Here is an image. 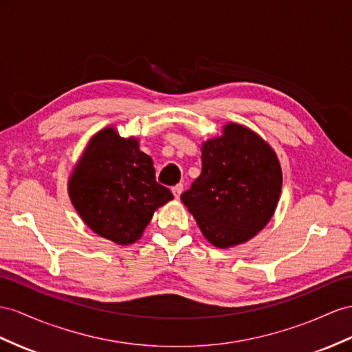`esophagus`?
<instances>
[{
  "instance_id": "obj_1",
  "label": "esophagus",
  "mask_w": 352,
  "mask_h": 352,
  "mask_svg": "<svg viewBox=\"0 0 352 352\" xmlns=\"http://www.w3.org/2000/svg\"><path fill=\"white\" fill-rule=\"evenodd\" d=\"M173 193H174V196L177 197V199H178L179 195L183 193V184H177V186H174V187H173Z\"/></svg>"
}]
</instances>
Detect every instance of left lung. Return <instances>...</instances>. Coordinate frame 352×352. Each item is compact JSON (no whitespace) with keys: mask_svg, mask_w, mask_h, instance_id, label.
<instances>
[{"mask_svg":"<svg viewBox=\"0 0 352 352\" xmlns=\"http://www.w3.org/2000/svg\"><path fill=\"white\" fill-rule=\"evenodd\" d=\"M283 174L274 150L245 126L229 123L202 147V173L182 201L212 245L253 238L272 217Z\"/></svg>","mask_w":352,"mask_h":352,"instance_id":"left-lung-1","label":"left lung"}]
</instances>
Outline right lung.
Masks as SVG:
<instances>
[{
  "mask_svg": "<svg viewBox=\"0 0 352 352\" xmlns=\"http://www.w3.org/2000/svg\"><path fill=\"white\" fill-rule=\"evenodd\" d=\"M71 202L99 236L128 245L141 238L153 214L173 193L156 182L153 160L113 128L90 140L69 178Z\"/></svg>",
  "mask_w": 352,
  "mask_h": 352,
  "instance_id": "add662e5",
  "label": "right lung"
}]
</instances>
